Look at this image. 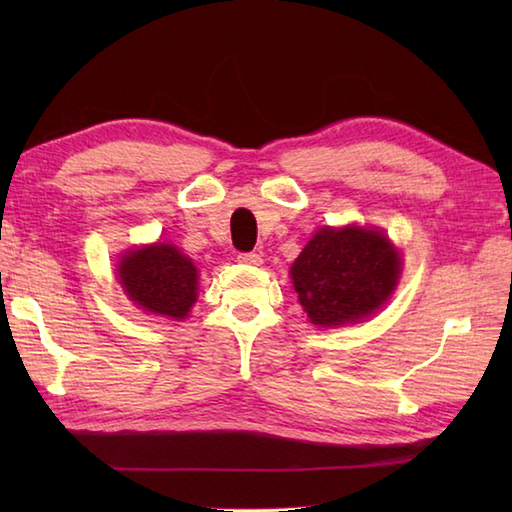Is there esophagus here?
Listing matches in <instances>:
<instances>
[{"label": "esophagus", "instance_id": "esophagus-1", "mask_svg": "<svg viewBox=\"0 0 512 512\" xmlns=\"http://www.w3.org/2000/svg\"><path fill=\"white\" fill-rule=\"evenodd\" d=\"M237 262H239V264L257 266L259 262H262V257H259L257 253H239V255H237Z\"/></svg>", "mask_w": 512, "mask_h": 512}]
</instances>
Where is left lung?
<instances>
[{
	"label": "left lung",
	"instance_id": "obj_1",
	"mask_svg": "<svg viewBox=\"0 0 512 512\" xmlns=\"http://www.w3.org/2000/svg\"><path fill=\"white\" fill-rule=\"evenodd\" d=\"M299 303L314 325L356 323L394 292L400 255L372 228H321L290 268Z\"/></svg>",
	"mask_w": 512,
	"mask_h": 512
}]
</instances>
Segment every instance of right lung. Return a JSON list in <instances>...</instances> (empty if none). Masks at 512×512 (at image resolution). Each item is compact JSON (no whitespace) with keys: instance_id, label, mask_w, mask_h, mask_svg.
<instances>
[{"instance_id":"right-lung-1","label":"right lung","mask_w":512,"mask_h":512,"mask_svg":"<svg viewBox=\"0 0 512 512\" xmlns=\"http://www.w3.org/2000/svg\"><path fill=\"white\" fill-rule=\"evenodd\" d=\"M118 281L136 306L171 319L187 317L198 297V270L171 244L127 253L118 264Z\"/></svg>"}]
</instances>
